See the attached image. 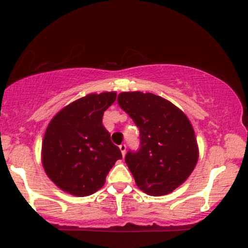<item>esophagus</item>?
<instances>
[{
	"label": "esophagus",
	"mask_w": 248,
	"mask_h": 248,
	"mask_svg": "<svg viewBox=\"0 0 248 248\" xmlns=\"http://www.w3.org/2000/svg\"><path fill=\"white\" fill-rule=\"evenodd\" d=\"M119 149H120V151L122 153V156H124V155H126V144H121V145H119Z\"/></svg>",
	"instance_id": "1"
}]
</instances>
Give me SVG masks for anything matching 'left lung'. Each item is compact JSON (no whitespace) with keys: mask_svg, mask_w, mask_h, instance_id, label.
Returning <instances> with one entry per match:
<instances>
[{"mask_svg":"<svg viewBox=\"0 0 248 248\" xmlns=\"http://www.w3.org/2000/svg\"><path fill=\"white\" fill-rule=\"evenodd\" d=\"M118 103L140 128V150L124 159L137 186L150 196L173 192L199 158L190 120L173 103L151 93H121Z\"/></svg>","mask_w":248,"mask_h":248,"instance_id":"obj_1","label":"left lung"}]
</instances>
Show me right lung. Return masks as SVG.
Here are the masks:
<instances>
[{
	"label": "right lung",
	"mask_w": 248,
	"mask_h": 248,
	"mask_svg": "<svg viewBox=\"0 0 248 248\" xmlns=\"http://www.w3.org/2000/svg\"><path fill=\"white\" fill-rule=\"evenodd\" d=\"M117 98L115 92L89 93L62 108L45 133L42 165L48 177L75 197L95 193L122 158L103 126V114Z\"/></svg>",
	"instance_id": "obj_1"
}]
</instances>
